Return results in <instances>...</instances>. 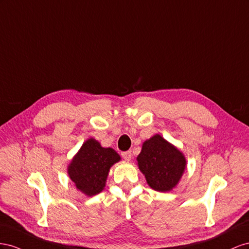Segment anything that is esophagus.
<instances>
[{
  "label": "esophagus",
  "instance_id": "obj_1",
  "mask_svg": "<svg viewBox=\"0 0 249 249\" xmlns=\"http://www.w3.org/2000/svg\"><path fill=\"white\" fill-rule=\"evenodd\" d=\"M121 155H122V158L125 160H131V151H125V152H122L121 153Z\"/></svg>",
  "mask_w": 249,
  "mask_h": 249
}]
</instances>
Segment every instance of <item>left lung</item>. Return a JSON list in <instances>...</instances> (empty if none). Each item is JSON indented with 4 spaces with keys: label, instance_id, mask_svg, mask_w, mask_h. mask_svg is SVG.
<instances>
[{
    "label": "left lung",
    "instance_id": "8db88e82",
    "mask_svg": "<svg viewBox=\"0 0 249 249\" xmlns=\"http://www.w3.org/2000/svg\"><path fill=\"white\" fill-rule=\"evenodd\" d=\"M137 160L149 187L159 192L174 189L187 168L183 153L159 133L144 142Z\"/></svg>",
    "mask_w": 249,
    "mask_h": 249
}]
</instances>
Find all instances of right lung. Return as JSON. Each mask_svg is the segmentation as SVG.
I'll list each match as a JSON object with an SVG mask.
<instances>
[{
    "instance_id": "1",
    "label": "right lung",
    "mask_w": 249,
    "mask_h": 249,
    "mask_svg": "<svg viewBox=\"0 0 249 249\" xmlns=\"http://www.w3.org/2000/svg\"><path fill=\"white\" fill-rule=\"evenodd\" d=\"M120 160L121 156L112 148H104L89 138L71 160L68 174L77 190L91 197L103 191L110 168Z\"/></svg>"
}]
</instances>
